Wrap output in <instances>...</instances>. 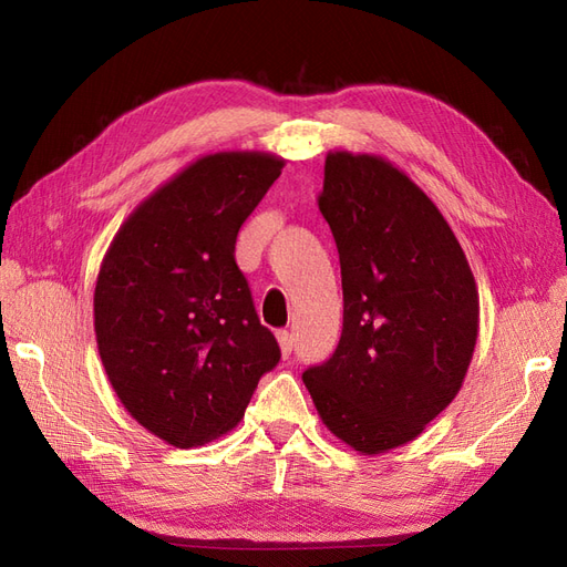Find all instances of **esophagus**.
<instances>
[{"label": "esophagus", "instance_id": "1", "mask_svg": "<svg viewBox=\"0 0 567 567\" xmlns=\"http://www.w3.org/2000/svg\"><path fill=\"white\" fill-rule=\"evenodd\" d=\"M277 340H279V348H281V354H284V357H288L290 352H293V346H296L293 333L279 331V333H277Z\"/></svg>", "mask_w": 567, "mask_h": 567}]
</instances>
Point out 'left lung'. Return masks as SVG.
<instances>
[{
	"instance_id": "1",
	"label": "left lung",
	"mask_w": 567,
	"mask_h": 567,
	"mask_svg": "<svg viewBox=\"0 0 567 567\" xmlns=\"http://www.w3.org/2000/svg\"><path fill=\"white\" fill-rule=\"evenodd\" d=\"M317 203L340 255L342 336L302 381L321 423L375 456L416 440L458 394L477 286L450 221L394 163L329 151Z\"/></svg>"
}]
</instances>
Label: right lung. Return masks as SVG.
Returning a JSON list of instances; mask_svg holds the SVG:
<instances>
[{
  "mask_svg": "<svg viewBox=\"0 0 567 567\" xmlns=\"http://www.w3.org/2000/svg\"><path fill=\"white\" fill-rule=\"evenodd\" d=\"M284 165L265 151L196 158L136 205L101 260V364L127 414L173 447L234 431L281 357L234 246Z\"/></svg>",
  "mask_w": 567,
  "mask_h": 567,
  "instance_id": "add662e5",
  "label": "right lung"
}]
</instances>
